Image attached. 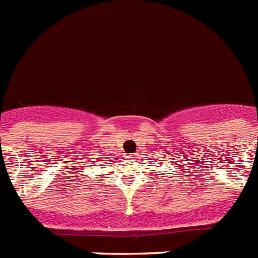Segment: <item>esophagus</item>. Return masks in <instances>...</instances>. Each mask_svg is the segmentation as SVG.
I'll list each match as a JSON object with an SVG mask.
<instances>
[{
    "label": "esophagus",
    "mask_w": 258,
    "mask_h": 258,
    "mask_svg": "<svg viewBox=\"0 0 258 258\" xmlns=\"http://www.w3.org/2000/svg\"><path fill=\"white\" fill-rule=\"evenodd\" d=\"M131 158H132V159H134V158H136V155H132Z\"/></svg>",
    "instance_id": "obj_1"
}]
</instances>
